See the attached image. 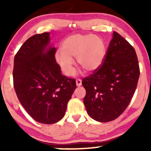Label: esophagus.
I'll list each match as a JSON object with an SVG mask.
<instances>
[{
	"label": "esophagus",
	"mask_w": 151,
	"mask_h": 151,
	"mask_svg": "<svg viewBox=\"0 0 151 151\" xmlns=\"http://www.w3.org/2000/svg\"><path fill=\"white\" fill-rule=\"evenodd\" d=\"M76 84H77V86H80L81 85V80L80 79H77L76 80Z\"/></svg>",
	"instance_id": "obj_1"
}]
</instances>
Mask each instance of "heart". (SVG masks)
<instances>
[{
  "label": "heart",
  "instance_id": "1",
  "mask_svg": "<svg viewBox=\"0 0 151 151\" xmlns=\"http://www.w3.org/2000/svg\"><path fill=\"white\" fill-rule=\"evenodd\" d=\"M106 49L101 37L93 35L75 34L63 41L62 49L55 52V60L63 73L72 76L74 72V60L86 72H93L104 61Z\"/></svg>",
  "mask_w": 151,
  "mask_h": 151
}]
</instances>
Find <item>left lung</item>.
Segmentation results:
<instances>
[{"instance_id": "left-lung-1", "label": "left lung", "mask_w": 151, "mask_h": 151, "mask_svg": "<svg viewBox=\"0 0 151 151\" xmlns=\"http://www.w3.org/2000/svg\"><path fill=\"white\" fill-rule=\"evenodd\" d=\"M139 75L134 48L114 32L102 65L81 82L86 89L84 104L89 116L99 122L117 119L131 102Z\"/></svg>"}]
</instances>
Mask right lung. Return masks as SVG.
Wrapping results in <instances>:
<instances>
[{"mask_svg": "<svg viewBox=\"0 0 151 151\" xmlns=\"http://www.w3.org/2000/svg\"><path fill=\"white\" fill-rule=\"evenodd\" d=\"M50 32L34 35L15 55L13 86L19 101L34 120L52 124L65 116L77 88L74 79L62 75L55 47H49Z\"/></svg>", "mask_w": 151, "mask_h": 151, "instance_id": "1", "label": "right lung"}]
</instances>
